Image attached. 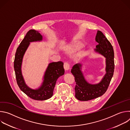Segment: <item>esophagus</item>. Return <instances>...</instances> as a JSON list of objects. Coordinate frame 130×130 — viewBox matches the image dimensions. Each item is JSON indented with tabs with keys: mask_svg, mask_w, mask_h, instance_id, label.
<instances>
[{
	"mask_svg": "<svg viewBox=\"0 0 130 130\" xmlns=\"http://www.w3.org/2000/svg\"><path fill=\"white\" fill-rule=\"evenodd\" d=\"M64 69H65V70H66V71L68 70L69 69V68H70L69 64L68 63L65 62V63H64Z\"/></svg>",
	"mask_w": 130,
	"mask_h": 130,
	"instance_id": "esophagus-1",
	"label": "esophagus"
}]
</instances>
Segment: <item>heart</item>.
I'll return each instance as SVG.
<instances>
[{
    "label": "heart",
    "instance_id": "b5f03b06",
    "mask_svg": "<svg viewBox=\"0 0 130 130\" xmlns=\"http://www.w3.org/2000/svg\"><path fill=\"white\" fill-rule=\"evenodd\" d=\"M84 46V44L81 42H75L69 44L67 48L72 52H76L83 48Z\"/></svg>",
    "mask_w": 130,
    "mask_h": 130
}]
</instances>
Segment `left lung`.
Returning a JSON list of instances; mask_svg holds the SVG:
<instances>
[{
  "mask_svg": "<svg viewBox=\"0 0 130 130\" xmlns=\"http://www.w3.org/2000/svg\"><path fill=\"white\" fill-rule=\"evenodd\" d=\"M96 41L98 44L94 51L105 58V73L101 81L96 84L89 83L85 78L82 71V63L74 65L71 72L75 77L76 85L75 97L80 101H88L97 98L106 92L112 79L114 69V52L113 46L103 33L98 30Z\"/></svg>",
  "mask_w": 130,
  "mask_h": 130,
  "instance_id": "1",
  "label": "left lung"
}]
</instances>
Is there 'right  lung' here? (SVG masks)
Here are the masks:
<instances>
[{
    "instance_id": "1",
    "label": "right lung",
    "mask_w": 130,
    "mask_h": 130,
    "mask_svg": "<svg viewBox=\"0 0 130 130\" xmlns=\"http://www.w3.org/2000/svg\"><path fill=\"white\" fill-rule=\"evenodd\" d=\"M43 40V36L38 31L33 29L29 30L16 50L14 62L16 79L21 90L30 98L41 101L47 100L52 96L58 79L65 72L63 62L59 61L50 63L45 71L43 82L38 88L33 89L27 85L22 71L24 56L30 43L40 42Z\"/></svg>"
}]
</instances>
